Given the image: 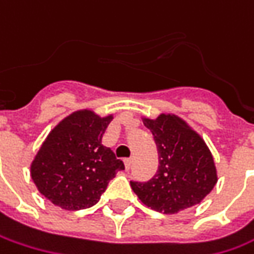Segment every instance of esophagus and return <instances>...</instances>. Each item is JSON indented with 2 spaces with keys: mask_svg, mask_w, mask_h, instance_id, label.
<instances>
[{
  "mask_svg": "<svg viewBox=\"0 0 254 254\" xmlns=\"http://www.w3.org/2000/svg\"><path fill=\"white\" fill-rule=\"evenodd\" d=\"M131 164L132 158H126V160H124V167H126V170H130V168H131Z\"/></svg>",
  "mask_w": 254,
  "mask_h": 254,
  "instance_id": "1",
  "label": "esophagus"
}]
</instances>
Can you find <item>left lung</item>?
<instances>
[{
  "label": "left lung",
  "instance_id": "1",
  "mask_svg": "<svg viewBox=\"0 0 254 254\" xmlns=\"http://www.w3.org/2000/svg\"><path fill=\"white\" fill-rule=\"evenodd\" d=\"M158 150V171L147 182H130L142 203L162 213L198 205L218 182L213 155L205 140L177 114L142 117Z\"/></svg>",
  "mask_w": 254,
  "mask_h": 254
}]
</instances>
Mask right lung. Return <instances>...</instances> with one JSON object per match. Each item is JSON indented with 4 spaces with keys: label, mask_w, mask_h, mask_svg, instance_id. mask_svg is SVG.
<instances>
[{
    "label": "right lung",
    "mask_w": 254,
    "mask_h": 254,
    "mask_svg": "<svg viewBox=\"0 0 254 254\" xmlns=\"http://www.w3.org/2000/svg\"><path fill=\"white\" fill-rule=\"evenodd\" d=\"M113 114L100 117L84 109L66 116L42 142L31 164V177L38 190L64 210L96 205L122 160L102 144Z\"/></svg>",
    "instance_id": "1"
}]
</instances>
